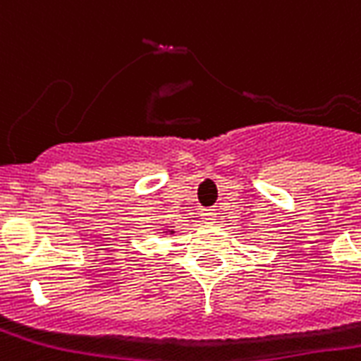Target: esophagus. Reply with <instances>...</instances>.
Here are the masks:
<instances>
[{
	"mask_svg": "<svg viewBox=\"0 0 361 361\" xmlns=\"http://www.w3.org/2000/svg\"><path fill=\"white\" fill-rule=\"evenodd\" d=\"M200 219H202L204 224H214V219H216V212L202 210V214H200Z\"/></svg>",
	"mask_w": 361,
	"mask_h": 361,
	"instance_id": "obj_1",
	"label": "esophagus"
}]
</instances>
